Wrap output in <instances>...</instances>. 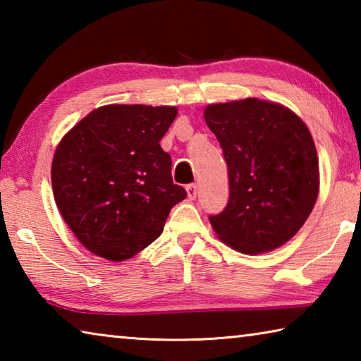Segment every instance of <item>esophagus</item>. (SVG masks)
Masks as SVG:
<instances>
[{
    "mask_svg": "<svg viewBox=\"0 0 361 361\" xmlns=\"http://www.w3.org/2000/svg\"><path fill=\"white\" fill-rule=\"evenodd\" d=\"M186 192H188V197L189 199H195V195H197V185L195 183H191V185L186 186Z\"/></svg>",
    "mask_w": 361,
    "mask_h": 361,
    "instance_id": "obj_1",
    "label": "esophagus"
}]
</instances>
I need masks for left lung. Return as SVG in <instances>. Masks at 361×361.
<instances>
[{
    "instance_id": "8db88e82",
    "label": "left lung",
    "mask_w": 361,
    "mask_h": 361,
    "mask_svg": "<svg viewBox=\"0 0 361 361\" xmlns=\"http://www.w3.org/2000/svg\"><path fill=\"white\" fill-rule=\"evenodd\" d=\"M228 166L229 200L210 215L213 231L237 252L258 255L288 242L319 195L312 135L279 103L245 99L204 111Z\"/></svg>"
}]
</instances>
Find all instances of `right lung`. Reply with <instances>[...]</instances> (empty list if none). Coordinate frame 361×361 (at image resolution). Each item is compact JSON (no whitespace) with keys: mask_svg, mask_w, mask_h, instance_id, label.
Masks as SVG:
<instances>
[{"mask_svg":"<svg viewBox=\"0 0 361 361\" xmlns=\"http://www.w3.org/2000/svg\"><path fill=\"white\" fill-rule=\"evenodd\" d=\"M175 106L106 105L66 133L52 161L60 213L82 245L124 261L162 234L172 207L186 197L161 148Z\"/></svg>","mask_w":361,"mask_h":361,"instance_id":"right-lung-1","label":"right lung"}]
</instances>
